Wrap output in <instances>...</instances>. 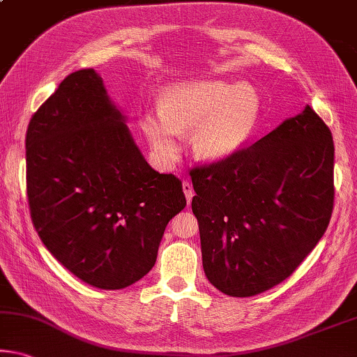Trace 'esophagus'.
<instances>
[{"instance_id":"34e87169","label":"esophagus","mask_w":357,"mask_h":357,"mask_svg":"<svg viewBox=\"0 0 357 357\" xmlns=\"http://www.w3.org/2000/svg\"><path fill=\"white\" fill-rule=\"evenodd\" d=\"M183 190H184L185 200H188V203H190L192 197H194V189H192V184L189 183V181H184L183 183Z\"/></svg>"}]
</instances>
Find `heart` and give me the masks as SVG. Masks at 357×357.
<instances>
[{
	"label": "heart",
	"mask_w": 357,
	"mask_h": 357,
	"mask_svg": "<svg viewBox=\"0 0 357 357\" xmlns=\"http://www.w3.org/2000/svg\"><path fill=\"white\" fill-rule=\"evenodd\" d=\"M260 101L251 86L197 79L169 86L160 112H146L141 128L162 162L178 157L179 135L190 132V146L202 160H225L243 149L256 128Z\"/></svg>",
	"instance_id": "heart-1"
}]
</instances>
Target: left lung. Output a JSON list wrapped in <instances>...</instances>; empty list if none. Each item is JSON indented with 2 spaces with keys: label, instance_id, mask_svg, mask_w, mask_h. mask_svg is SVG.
<instances>
[{
  "label": "left lung",
  "instance_id": "obj_1",
  "mask_svg": "<svg viewBox=\"0 0 357 357\" xmlns=\"http://www.w3.org/2000/svg\"><path fill=\"white\" fill-rule=\"evenodd\" d=\"M190 178L208 281L230 297L257 296L291 276L329 225L332 133L307 105Z\"/></svg>",
  "mask_w": 357,
  "mask_h": 357
}]
</instances>
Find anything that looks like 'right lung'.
I'll list each match as a JSON object with an SVG mask.
<instances>
[{
    "label": "right lung",
    "instance_id": "add662e5",
    "mask_svg": "<svg viewBox=\"0 0 357 357\" xmlns=\"http://www.w3.org/2000/svg\"><path fill=\"white\" fill-rule=\"evenodd\" d=\"M93 68L71 73L28 123L26 194L39 238L98 289H123L154 267L183 184L155 172Z\"/></svg>",
    "mask_w": 357,
    "mask_h": 357
}]
</instances>
